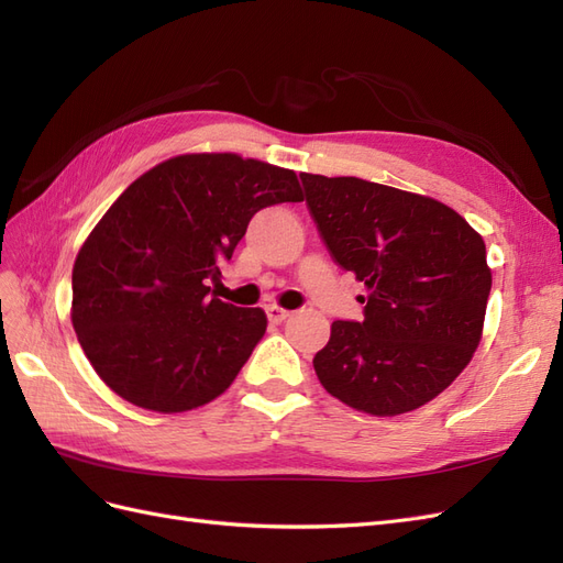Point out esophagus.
I'll use <instances>...</instances> for the list:
<instances>
[{
  "mask_svg": "<svg viewBox=\"0 0 563 563\" xmlns=\"http://www.w3.org/2000/svg\"><path fill=\"white\" fill-rule=\"evenodd\" d=\"M267 317H269V321H272V323H282L284 319L291 317V312L284 310V308H279V305H269V308H267Z\"/></svg>",
  "mask_w": 563,
  "mask_h": 563,
  "instance_id": "obj_1",
  "label": "esophagus"
}]
</instances>
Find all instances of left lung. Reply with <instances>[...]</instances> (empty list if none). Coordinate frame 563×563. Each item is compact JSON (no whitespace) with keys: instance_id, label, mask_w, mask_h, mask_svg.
<instances>
[{"instance_id":"1","label":"left lung","mask_w":563,"mask_h":563,"mask_svg":"<svg viewBox=\"0 0 563 563\" xmlns=\"http://www.w3.org/2000/svg\"><path fill=\"white\" fill-rule=\"evenodd\" d=\"M300 178L333 258L366 286L364 321L331 323L317 378L354 411H416L479 347L490 294L482 234L432 197L350 176Z\"/></svg>"}]
</instances>
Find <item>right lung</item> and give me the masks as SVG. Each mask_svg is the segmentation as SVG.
<instances>
[{
    "instance_id": "right-lung-1",
    "label": "right lung",
    "mask_w": 563,
    "mask_h": 563,
    "mask_svg": "<svg viewBox=\"0 0 563 563\" xmlns=\"http://www.w3.org/2000/svg\"><path fill=\"white\" fill-rule=\"evenodd\" d=\"M302 199L291 168L234 152H190L135 178L73 267V327L100 380L157 413L223 395L267 317L211 296L209 284L253 213Z\"/></svg>"
}]
</instances>
